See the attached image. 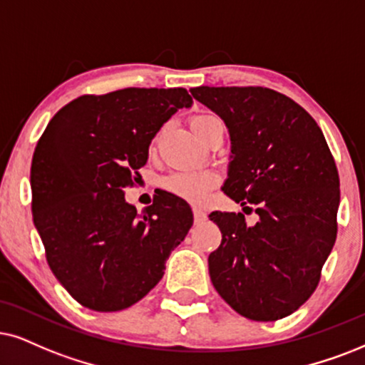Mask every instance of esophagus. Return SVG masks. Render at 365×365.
<instances>
[{"mask_svg":"<svg viewBox=\"0 0 365 365\" xmlns=\"http://www.w3.org/2000/svg\"><path fill=\"white\" fill-rule=\"evenodd\" d=\"M205 212L202 209H198V207H193V219H195V222H204L205 220Z\"/></svg>","mask_w":365,"mask_h":365,"instance_id":"1","label":"esophagus"}]
</instances>
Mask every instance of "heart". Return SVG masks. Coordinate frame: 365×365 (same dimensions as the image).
<instances>
[{"instance_id": "heart-1", "label": "heart", "mask_w": 365, "mask_h": 365, "mask_svg": "<svg viewBox=\"0 0 365 365\" xmlns=\"http://www.w3.org/2000/svg\"><path fill=\"white\" fill-rule=\"evenodd\" d=\"M190 124L198 138H204L210 129L217 126L224 128V123L214 114H195L190 119ZM217 180L219 177L209 170H177V172L168 173L161 182V185L165 190L185 198L188 202H202L207 197V193L214 188Z\"/></svg>"}]
</instances>
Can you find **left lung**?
<instances>
[{
	"label": "left lung",
	"mask_w": 365,
	"mask_h": 365,
	"mask_svg": "<svg viewBox=\"0 0 365 365\" xmlns=\"http://www.w3.org/2000/svg\"><path fill=\"white\" fill-rule=\"evenodd\" d=\"M190 92L229 128L224 193L259 215L255 225L241 212L209 215L222 232L209 256L212 284L249 320L292 315L317 289L336 239L340 180L324 133L302 106L267 87Z\"/></svg>",
	"instance_id": "obj_1"
}]
</instances>
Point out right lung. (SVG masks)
Here are the masks:
<instances>
[{"mask_svg": "<svg viewBox=\"0 0 365 365\" xmlns=\"http://www.w3.org/2000/svg\"><path fill=\"white\" fill-rule=\"evenodd\" d=\"M187 89L128 87L86 94L50 119L31 160V214L47 262L82 307L119 312L158 284L170 252L193 224L165 190L138 214L124 200L150 143L182 108Z\"/></svg>", "mask_w": 365, "mask_h": 365, "instance_id": "obj_1", "label": "right lung"}]
</instances>
